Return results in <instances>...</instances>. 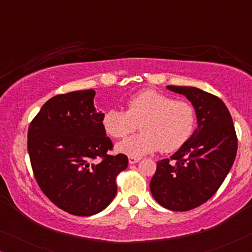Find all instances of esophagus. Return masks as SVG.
<instances>
[{
	"label": "esophagus",
	"mask_w": 252,
	"mask_h": 252,
	"mask_svg": "<svg viewBox=\"0 0 252 252\" xmlns=\"http://www.w3.org/2000/svg\"><path fill=\"white\" fill-rule=\"evenodd\" d=\"M141 160L140 157H128V163L129 164H136Z\"/></svg>",
	"instance_id": "1"
}]
</instances>
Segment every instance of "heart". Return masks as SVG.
Listing matches in <instances>:
<instances>
[{"mask_svg":"<svg viewBox=\"0 0 252 252\" xmlns=\"http://www.w3.org/2000/svg\"><path fill=\"white\" fill-rule=\"evenodd\" d=\"M126 111L116 108L103 113L102 125L108 135L120 139L140 124V134L129 136L116 150L129 157H142L161 149L172 153L190 139L195 128V110L185 101L157 91H144L127 99Z\"/></svg>","mask_w":252,"mask_h":252,"instance_id":"heart-1","label":"heart"}]
</instances>
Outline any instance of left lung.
Instances as JSON below:
<instances>
[{
	"label": "left lung",
	"instance_id": "left-lung-1",
	"mask_svg": "<svg viewBox=\"0 0 252 252\" xmlns=\"http://www.w3.org/2000/svg\"><path fill=\"white\" fill-rule=\"evenodd\" d=\"M166 88L191 103L197 128L170 159L158 161L150 190L165 209L188 211L211 198L221 186L235 160L237 139L232 116L219 97L196 87Z\"/></svg>",
	"mask_w": 252,
	"mask_h": 252
}]
</instances>
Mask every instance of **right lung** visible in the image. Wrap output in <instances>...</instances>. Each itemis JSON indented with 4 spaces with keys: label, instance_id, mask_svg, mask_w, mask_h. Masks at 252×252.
I'll use <instances>...</instances> for the list:
<instances>
[{
    "label": "right lung",
    "instance_id": "add662e5",
    "mask_svg": "<svg viewBox=\"0 0 252 252\" xmlns=\"http://www.w3.org/2000/svg\"><path fill=\"white\" fill-rule=\"evenodd\" d=\"M95 91H78L48 99L31 123L27 149L44 195L67 213L101 212L117 194L116 178L128 158L110 156L112 148L94 105ZM103 160L94 163L95 158Z\"/></svg>",
    "mask_w": 252,
    "mask_h": 252
}]
</instances>
